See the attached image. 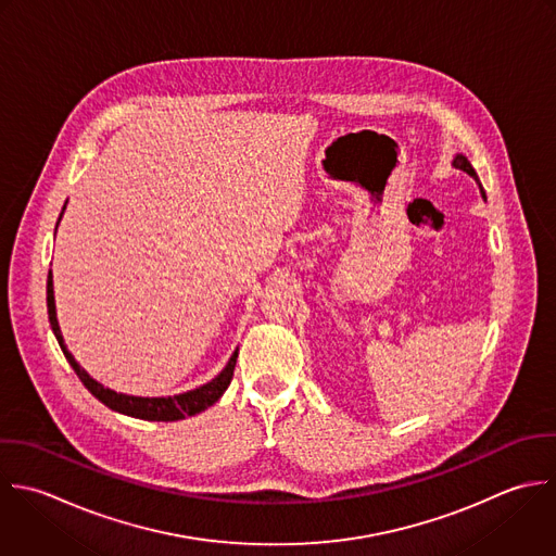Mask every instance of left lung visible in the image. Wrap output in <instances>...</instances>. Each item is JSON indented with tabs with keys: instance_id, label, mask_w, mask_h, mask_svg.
<instances>
[{
	"instance_id": "1",
	"label": "left lung",
	"mask_w": 556,
	"mask_h": 556,
	"mask_svg": "<svg viewBox=\"0 0 556 556\" xmlns=\"http://www.w3.org/2000/svg\"><path fill=\"white\" fill-rule=\"evenodd\" d=\"M453 164H455V166H457V168H462V170H466V173H468V175H472V177H475V179H477V181H479V177H477V170H475V168H472V164H470V162H468V157H464V155H457V157H455V162H453ZM483 197H485V192H483Z\"/></svg>"
}]
</instances>
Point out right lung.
I'll return each mask as SVG.
<instances>
[{
  "instance_id": "right-lung-1",
  "label": "right lung",
  "mask_w": 556,
  "mask_h": 556,
  "mask_svg": "<svg viewBox=\"0 0 556 556\" xmlns=\"http://www.w3.org/2000/svg\"><path fill=\"white\" fill-rule=\"evenodd\" d=\"M64 210V207H62ZM62 216V214H60ZM58 227V225H55ZM47 314H49V325H51V331L66 357V362L71 364V368L75 370V375L79 377V381L86 386V390L99 399L105 407L118 412V414H125V416H131V418H140V420H151V422H175V420H181L186 416H194L207 407H212L220 396L223 392L227 390V386L231 383L233 379V368H236V357H238V351L231 355L229 364L225 366V370L212 379L210 383L192 390V392H186V394H177V396H168V399H140V396H127V394H116L103 386H99L94 379H90L86 375V370L79 368V364L73 359V355L66 351L64 342H62V333H60V327H58V320H55V303H53V286H51V273L47 277Z\"/></svg>"
}]
</instances>
